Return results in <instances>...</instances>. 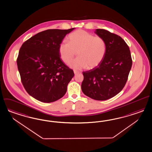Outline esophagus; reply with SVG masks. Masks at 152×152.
<instances>
[{
	"mask_svg": "<svg viewBox=\"0 0 152 152\" xmlns=\"http://www.w3.org/2000/svg\"><path fill=\"white\" fill-rule=\"evenodd\" d=\"M74 74H75V75L78 73V72H77V71H74Z\"/></svg>",
	"mask_w": 152,
	"mask_h": 152,
	"instance_id": "1",
	"label": "esophagus"
}]
</instances>
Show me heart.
<instances>
[{
	"mask_svg": "<svg viewBox=\"0 0 152 152\" xmlns=\"http://www.w3.org/2000/svg\"><path fill=\"white\" fill-rule=\"evenodd\" d=\"M68 41L69 43L60 44L59 53L61 60L69 64L77 52L78 57L69 64L72 69H92L100 64L105 57L106 42L102 37L79 29L69 34Z\"/></svg>",
	"mask_w": 152,
	"mask_h": 152,
	"instance_id": "b5f03b06",
	"label": "heart"
}]
</instances>
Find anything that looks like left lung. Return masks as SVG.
<instances>
[{
  "label": "left lung",
  "mask_w": 152,
  "mask_h": 152,
  "mask_svg": "<svg viewBox=\"0 0 152 152\" xmlns=\"http://www.w3.org/2000/svg\"><path fill=\"white\" fill-rule=\"evenodd\" d=\"M95 33L106 42V53L95 68L83 72V93L96 100H106L119 93L127 81L132 66L129 48L121 37L103 29Z\"/></svg>",
  "instance_id": "left-lung-1"
}]
</instances>
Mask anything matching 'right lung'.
Returning a JSON list of instances; mask_svg holds the SVG:
<instances>
[{
  "label": "right lung",
  "instance_id": "obj_1",
  "mask_svg": "<svg viewBox=\"0 0 152 152\" xmlns=\"http://www.w3.org/2000/svg\"><path fill=\"white\" fill-rule=\"evenodd\" d=\"M69 29H48L25 42L17 60L21 81L26 91L43 102H52L64 96L74 77L72 69L62 61L59 46Z\"/></svg>",
  "mask_w": 152,
  "mask_h": 152
}]
</instances>
